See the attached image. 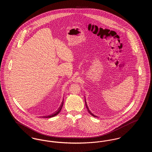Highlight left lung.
Wrapping results in <instances>:
<instances>
[{
    "mask_svg": "<svg viewBox=\"0 0 152 152\" xmlns=\"http://www.w3.org/2000/svg\"><path fill=\"white\" fill-rule=\"evenodd\" d=\"M86 107H87V109H88V112L91 115H92V116H94V117H97V116H94V114H92L91 112H90V110H89V109L88 108V107H87V103H86Z\"/></svg>",
    "mask_w": 152,
    "mask_h": 152,
    "instance_id": "left-lung-1",
    "label": "left lung"
}]
</instances>
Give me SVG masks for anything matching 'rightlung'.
Segmentation results:
<instances>
[{
    "mask_svg": "<svg viewBox=\"0 0 152 152\" xmlns=\"http://www.w3.org/2000/svg\"><path fill=\"white\" fill-rule=\"evenodd\" d=\"M63 103H64V102L63 101L62 103H61V106L59 107V108L58 109V110H57L56 112H55V113H53L52 115H49L48 116H44V117H46V118L48 117V118H50V117H54V116L58 115V114L59 113V112H60L61 109H62L63 105Z\"/></svg>",
    "mask_w": 152,
    "mask_h": 152,
    "instance_id": "add662e5",
    "label": "right lung"
}]
</instances>
